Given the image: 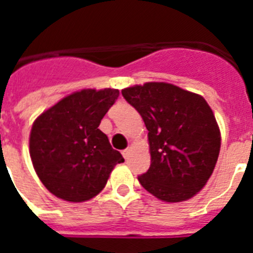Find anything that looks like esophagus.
I'll return each instance as SVG.
<instances>
[{
	"label": "esophagus",
	"instance_id": "1",
	"mask_svg": "<svg viewBox=\"0 0 253 253\" xmlns=\"http://www.w3.org/2000/svg\"><path fill=\"white\" fill-rule=\"evenodd\" d=\"M122 154H123V157L125 158V160H128V157H129V154H130V149L129 148H126V149H124V151L122 152Z\"/></svg>",
	"mask_w": 253,
	"mask_h": 253
}]
</instances>
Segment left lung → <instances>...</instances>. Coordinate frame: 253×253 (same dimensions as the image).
Returning a JSON list of instances; mask_svg holds the SVG:
<instances>
[{"label":"left lung","instance_id":"left-lung-1","mask_svg":"<svg viewBox=\"0 0 253 253\" xmlns=\"http://www.w3.org/2000/svg\"><path fill=\"white\" fill-rule=\"evenodd\" d=\"M148 129L151 167L138 176L160 200L193 198L211 176L220 151V130L203 96L166 82L122 90Z\"/></svg>","mask_w":253,"mask_h":253}]
</instances>
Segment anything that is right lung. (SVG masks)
Wrapping results in <instances>:
<instances>
[{"mask_svg":"<svg viewBox=\"0 0 253 253\" xmlns=\"http://www.w3.org/2000/svg\"><path fill=\"white\" fill-rule=\"evenodd\" d=\"M119 90L77 91L37 118L30 131V157L38 177L66 202L90 200L101 191L111 171L124 162L99 129Z\"/></svg>","mask_w":253,"mask_h":253,"instance_id":"1","label":"right lung"}]
</instances>
